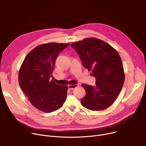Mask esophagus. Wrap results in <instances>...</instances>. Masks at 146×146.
<instances>
[{
    "instance_id": "obj_1",
    "label": "esophagus",
    "mask_w": 146,
    "mask_h": 146,
    "mask_svg": "<svg viewBox=\"0 0 146 146\" xmlns=\"http://www.w3.org/2000/svg\"><path fill=\"white\" fill-rule=\"evenodd\" d=\"M78 86H79V85H78V84H75V85H68V88L70 90H73L74 88H77Z\"/></svg>"
}]
</instances>
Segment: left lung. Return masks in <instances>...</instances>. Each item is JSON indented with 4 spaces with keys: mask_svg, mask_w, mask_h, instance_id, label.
I'll return each instance as SVG.
<instances>
[{
    "mask_svg": "<svg viewBox=\"0 0 146 146\" xmlns=\"http://www.w3.org/2000/svg\"><path fill=\"white\" fill-rule=\"evenodd\" d=\"M84 67L96 78L95 86L83 84L86 91L81 104L92 111H102L116 100L125 80L123 64L118 51L107 42L88 38L70 44Z\"/></svg>",
    "mask_w": 146,
    "mask_h": 146,
    "instance_id": "left-lung-1",
    "label": "left lung"
}]
</instances>
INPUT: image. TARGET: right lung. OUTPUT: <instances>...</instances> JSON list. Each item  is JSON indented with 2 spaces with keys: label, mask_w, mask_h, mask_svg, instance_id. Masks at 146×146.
<instances>
[{
  "label": "right lung",
  "mask_w": 146,
  "mask_h": 146,
  "mask_svg": "<svg viewBox=\"0 0 146 146\" xmlns=\"http://www.w3.org/2000/svg\"><path fill=\"white\" fill-rule=\"evenodd\" d=\"M69 44L49 42L37 46L25 57L20 67L21 88L35 108L51 112L61 108L67 97L68 86L50 80L59 53Z\"/></svg>",
  "instance_id": "obj_1"
}]
</instances>
